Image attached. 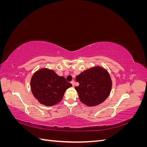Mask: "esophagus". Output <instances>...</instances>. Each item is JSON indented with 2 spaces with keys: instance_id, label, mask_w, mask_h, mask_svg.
Instances as JSON below:
<instances>
[{
  "instance_id": "obj_1",
  "label": "esophagus",
  "mask_w": 147,
  "mask_h": 147,
  "mask_svg": "<svg viewBox=\"0 0 147 147\" xmlns=\"http://www.w3.org/2000/svg\"><path fill=\"white\" fill-rule=\"evenodd\" d=\"M71 83H72V86H74V84H75V82H74V80H72V82H71Z\"/></svg>"
}]
</instances>
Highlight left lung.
Returning <instances> with one entry per match:
<instances>
[{"mask_svg": "<svg viewBox=\"0 0 147 147\" xmlns=\"http://www.w3.org/2000/svg\"><path fill=\"white\" fill-rule=\"evenodd\" d=\"M79 83L75 88L80 101L93 107L102 103L110 95L112 82L110 74L100 66H95L83 71L76 77Z\"/></svg>", "mask_w": 147, "mask_h": 147, "instance_id": "obj_1", "label": "left lung"}]
</instances>
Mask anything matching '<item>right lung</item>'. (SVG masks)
<instances>
[{"label": "right lung", "mask_w": 147, "mask_h": 147, "mask_svg": "<svg viewBox=\"0 0 147 147\" xmlns=\"http://www.w3.org/2000/svg\"><path fill=\"white\" fill-rule=\"evenodd\" d=\"M72 84L63 76L57 75L53 70L43 68L35 72L30 80L31 91L40 103L53 106L60 102Z\"/></svg>", "instance_id": "right-lung-1"}]
</instances>
